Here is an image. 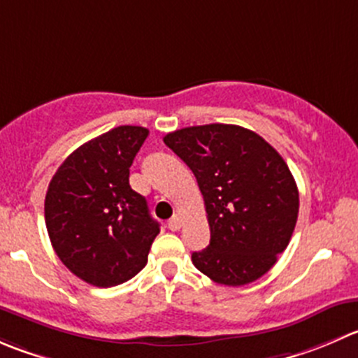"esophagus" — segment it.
Masks as SVG:
<instances>
[{"label":"esophagus","mask_w":358,"mask_h":358,"mask_svg":"<svg viewBox=\"0 0 358 358\" xmlns=\"http://www.w3.org/2000/svg\"><path fill=\"white\" fill-rule=\"evenodd\" d=\"M182 227V218L178 217V215H175V217H171L168 220V229H171V231H178V229Z\"/></svg>","instance_id":"34e87169"}]
</instances>
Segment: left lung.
Masks as SVG:
<instances>
[{"label": "left lung", "mask_w": 358, "mask_h": 358, "mask_svg": "<svg viewBox=\"0 0 358 358\" xmlns=\"http://www.w3.org/2000/svg\"><path fill=\"white\" fill-rule=\"evenodd\" d=\"M164 143L192 169L210 224V245L194 266L215 283L241 287L266 275L289 245L299 190L282 155L232 124L183 127Z\"/></svg>", "instance_id": "obj_1"}]
</instances>
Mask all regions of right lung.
<instances>
[{"label": "right lung", "mask_w": 358, "mask_h": 358, "mask_svg": "<svg viewBox=\"0 0 358 358\" xmlns=\"http://www.w3.org/2000/svg\"><path fill=\"white\" fill-rule=\"evenodd\" d=\"M148 129L119 126L76 148L45 196V224L61 262L94 287L120 285L147 266L159 234L129 168Z\"/></svg>", "instance_id": "obj_1"}]
</instances>
